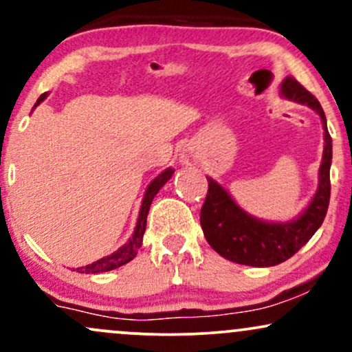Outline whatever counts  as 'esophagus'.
Listing matches in <instances>:
<instances>
[{
  "mask_svg": "<svg viewBox=\"0 0 352 352\" xmlns=\"http://www.w3.org/2000/svg\"><path fill=\"white\" fill-rule=\"evenodd\" d=\"M180 162L182 165H187V167H193V165L199 164V153L195 148L187 147L180 152Z\"/></svg>",
  "mask_w": 352,
  "mask_h": 352,
  "instance_id": "1",
  "label": "esophagus"
}]
</instances>
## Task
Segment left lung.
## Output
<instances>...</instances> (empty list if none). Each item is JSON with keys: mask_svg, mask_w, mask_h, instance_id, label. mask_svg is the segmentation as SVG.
<instances>
[{"mask_svg": "<svg viewBox=\"0 0 352 352\" xmlns=\"http://www.w3.org/2000/svg\"><path fill=\"white\" fill-rule=\"evenodd\" d=\"M280 96L313 109L321 117L324 131V148L318 172V188L313 199L298 217L288 221H268L245 212L223 185L212 177L208 193L200 212V223L208 245L225 260L246 266H274L292 258L322 225L328 212L331 182L329 168L333 160V140L328 132L326 116L319 100L306 91L296 79L286 78L281 82Z\"/></svg>", "mask_w": 352, "mask_h": 352, "instance_id": "8db88e82", "label": "left lung"}]
</instances>
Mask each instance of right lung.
Returning <instances> with one entry per match:
<instances>
[{
	"label": "right lung",
	"instance_id": "1",
	"mask_svg": "<svg viewBox=\"0 0 352 352\" xmlns=\"http://www.w3.org/2000/svg\"><path fill=\"white\" fill-rule=\"evenodd\" d=\"M47 96H50V94H47V92H44L41 98L38 99V102L34 104V107H38L39 104H41L43 100L47 98ZM173 172H175V170H173L172 167L165 168V170L160 172L159 175H157L155 179H153L151 184H148V187L145 188L142 205H140L139 217H137V223H135V228H134V233H132V236L129 238V240L125 241V243L120 246L119 250H116L114 253L107 254V256L100 258V260L94 261V263H91V265H86V266H80V268H76L74 272L89 273V274L106 273V272H111V270L120 268V266H124L125 263H129V261L134 260L137 252H139L140 246H142L144 233H145V225H147V215H148V210H151L153 197H155L157 193H159V190L162 188L168 180H170V177L173 175Z\"/></svg>",
	"mask_w": 352,
	"mask_h": 352
}]
</instances>
